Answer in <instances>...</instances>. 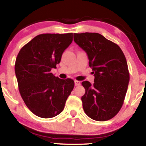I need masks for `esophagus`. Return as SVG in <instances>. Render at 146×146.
Listing matches in <instances>:
<instances>
[{"mask_svg": "<svg viewBox=\"0 0 146 146\" xmlns=\"http://www.w3.org/2000/svg\"><path fill=\"white\" fill-rule=\"evenodd\" d=\"M74 84L75 86H79L80 84V82L78 80H74Z\"/></svg>", "mask_w": 146, "mask_h": 146, "instance_id": "esophagus-1", "label": "esophagus"}]
</instances>
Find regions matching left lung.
<instances>
[{
    "label": "left lung",
    "mask_w": 146,
    "mask_h": 146,
    "mask_svg": "<svg viewBox=\"0 0 146 146\" xmlns=\"http://www.w3.org/2000/svg\"><path fill=\"white\" fill-rule=\"evenodd\" d=\"M74 40L86 52L95 79L83 81L81 98L84 112L91 119L106 121L123 106L129 81L127 59L118 44L98 33L74 34Z\"/></svg>",
    "instance_id": "8db88e82"
}]
</instances>
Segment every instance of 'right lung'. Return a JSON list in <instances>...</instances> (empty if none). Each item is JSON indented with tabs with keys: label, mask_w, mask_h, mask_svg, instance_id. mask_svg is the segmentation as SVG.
<instances>
[{
	"label": "right lung",
	"mask_w": 146,
	"mask_h": 146,
	"mask_svg": "<svg viewBox=\"0 0 146 146\" xmlns=\"http://www.w3.org/2000/svg\"><path fill=\"white\" fill-rule=\"evenodd\" d=\"M73 34H42L25 44L18 53L15 71L20 95L36 116L49 118L60 114L74 87L72 79L51 72L60 62Z\"/></svg>",
	"instance_id": "add662e5"
}]
</instances>
